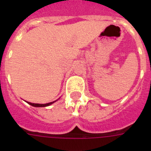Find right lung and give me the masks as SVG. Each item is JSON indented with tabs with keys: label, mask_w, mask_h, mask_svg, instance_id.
Instances as JSON below:
<instances>
[{
	"label": "right lung",
	"mask_w": 151,
	"mask_h": 151,
	"mask_svg": "<svg viewBox=\"0 0 151 151\" xmlns=\"http://www.w3.org/2000/svg\"><path fill=\"white\" fill-rule=\"evenodd\" d=\"M28 102V101H27ZM54 102H55V101H52V102H50V103H47V104H33V103H30V102H28L29 104L33 106H36V107H43V106H47L49 105L53 104Z\"/></svg>",
	"instance_id": "right-lung-1"
}]
</instances>
